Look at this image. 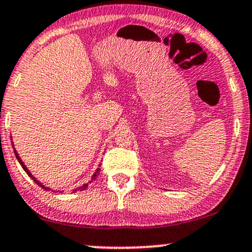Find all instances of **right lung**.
I'll return each instance as SVG.
<instances>
[{"mask_svg":"<svg viewBox=\"0 0 252 252\" xmlns=\"http://www.w3.org/2000/svg\"><path fill=\"white\" fill-rule=\"evenodd\" d=\"M14 153H15V156H16V158H17V160H19V162H20V164H21V166H22V168H23V170L24 171H26L27 172V174H28V176H29V177H32V180H34V182H35V183L36 184H38V186L39 187H41L42 188V189H44V190H51V189H49V188H48V187H45V186H43V184H42L41 183V182H39V181H37V180H36V178L34 177V176H32V174H30V171L28 170V168H27V166L26 165H24V163L22 162V159H21V157L19 156V154H17L16 153V150H15L14 149ZM99 166V165H98ZM99 175V168L98 169H97V170L95 171V174H94L93 175V177H92V181H90L89 182V183H92V182L93 181H95L96 180V178H97V176H98ZM87 188H88V183H86V184H83V186H82V187H78L77 188V189H75L74 190V192H76L77 191V190H80V191H83V190H86L87 189Z\"/></svg>","mask_w":252,"mask_h":252,"instance_id":"right-lung-1","label":"right lung"}]
</instances>
